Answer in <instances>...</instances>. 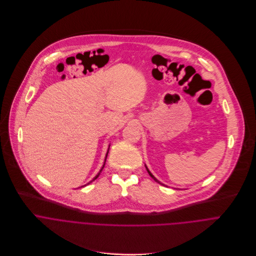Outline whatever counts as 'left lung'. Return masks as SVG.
Wrapping results in <instances>:
<instances>
[{
  "mask_svg": "<svg viewBox=\"0 0 256 256\" xmlns=\"http://www.w3.org/2000/svg\"><path fill=\"white\" fill-rule=\"evenodd\" d=\"M145 168H146V170H147V172H148V174H149V176H151V178H153V180H156V182H158V184H162V182H160V180H158V178H156V176H153V174H151V172H149V170H148V168H147V166H145Z\"/></svg>",
  "mask_w": 256,
  "mask_h": 256,
  "instance_id": "obj_1",
  "label": "left lung"
}]
</instances>
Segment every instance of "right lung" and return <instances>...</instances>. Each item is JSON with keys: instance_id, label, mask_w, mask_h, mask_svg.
Instances as JSON below:
<instances>
[{"instance_id": "add662e5", "label": "right lung", "mask_w": 256, "mask_h": 256, "mask_svg": "<svg viewBox=\"0 0 256 256\" xmlns=\"http://www.w3.org/2000/svg\"><path fill=\"white\" fill-rule=\"evenodd\" d=\"M109 148H110V145H109V147H108V151H107V153H106V158H105V162H104V164H103V166H102V168H100V170L98 172V174H96V176H94V178H92V180L90 182H88L86 184H90L92 182H94L96 178H98V176H100V174L102 172V170H103V168H104V166H105V164H106V160H107V156H108V153H109ZM86 184H84V186H82L80 188H82V186H86Z\"/></svg>"}]
</instances>
